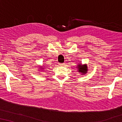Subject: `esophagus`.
Wrapping results in <instances>:
<instances>
[{"instance_id": "obj_1", "label": "esophagus", "mask_w": 122, "mask_h": 122, "mask_svg": "<svg viewBox=\"0 0 122 122\" xmlns=\"http://www.w3.org/2000/svg\"><path fill=\"white\" fill-rule=\"evenodd\" d=\"M59 65L60 66H64L65 64H64V63H59Z\"/></svg>"}]
</instances>
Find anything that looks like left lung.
<instances>
[{
	"mask_svg": "<svg viewBox=\"0 0 122 122\" xmlns=\"http://www.w3.org/2000/svg\"><path fill=\"white\" fill-rule=\"evenodd\" d=\"M78 66V69H79V72H81L83 74H85V73H86L87 71V66H81V64L79 66Z\"/></svg>",
	"mask_w": 122,
	"mask_h": 122,
	"instance_id": "left-lung-1",
	"label": "left lung"
}]
</instances>
